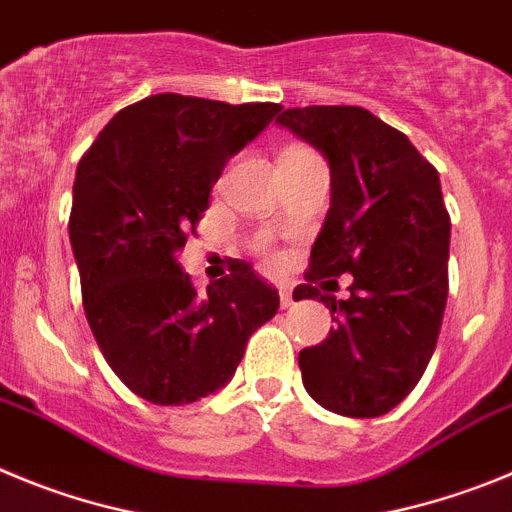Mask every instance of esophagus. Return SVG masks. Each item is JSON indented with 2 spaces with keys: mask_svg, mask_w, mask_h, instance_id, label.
<instances>
[{
  "mask_svg": "<svg viewBox=\"0 0 512 512\" xmlns=\"http://www.w3.org/2000/svg\"><path fill=\"white\" fill-rule=\"evenodd\" d=\"M279 302H282V307L295 305V297H292V287L289 284H279Z\"/></svg>",
  "mask_w": 512,
  "mask_h": 512,
  "instance_id": "1",
  "label": "esophagus"
}]
</instances>
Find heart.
<instances>
[{
	"mask_svg": "<svg viewBox=\"0 0 512 512\" xmlns=\"http://www.w3.org/2000/svg\"><path fill=\"white\" fill-rule=\"evenodd\" d=\"M271 259H277V256H271Z\"/></svg>",
	"mask_w": 512,
	"mask_h": 512,
	"instance_id": "1",
	"label": "heart"
}]
</instances>
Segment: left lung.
Masks as SVG:
<instances>
[{
	"mask_svg": "<svg viewBox=\"0 0 512 512\" xmlns=\"http://www.w3.org/2000/svg\"><path fill=\"white\" fill-rule=\"evenodd\" d=\"M277 122L330 164V210L295 300L320 297L336 325L300 351L302 382L333 413L377 418L413 392L441 333L451 217L438 171L364 107H292ZM341 273L352 297L323 296Z\"/></svg>",
	"mask_w": 512,
	"mask_h": 512,
	"instance_id": "obj_1",
	"label": "left lung"
}]
</instances>
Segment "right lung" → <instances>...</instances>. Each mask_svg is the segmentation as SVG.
<instances>
[{
  "label": "right lung",
  "mask_w": 512,
  "mask_h": 512,
  "mask_svg": "<svg viewBox=\"0 0 512 512\" xmlns=\"http://www.w3.org/2000/svg\"><path fill=\"white\" fill-rule=\"evenodd\" d=\"M279 110L151 94L117 112L76 166L69 238L89 328L120 382L153 405L220 390L277 315V289L251 264L233 261L200 295L176 253L228 158Z\"/></svg>",
  "instance_id": "obj_1"
}]
</instances>
